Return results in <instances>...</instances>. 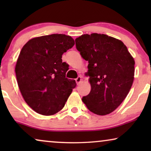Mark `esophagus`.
I'll list each match as a JSON object with an SVG mask.
<instances>
[{"label": "esophagus", "instance_id": "1", "mask_svg": "<svg viewBox=\"0 0 151 151\" xmlns=\"http://www.w3.org/2000/svg\"><path fill=\"white\" fill-rule=\"evenodd\" d=\"M81 79H82L81 76H78V78H76V82H77V84H78V83H80V81H81Z\"/></svg>", "mask_w": 151, "mask_h": 151}]
</instances>
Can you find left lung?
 Listing matches in <instances>:
<instances>
[{
	"label": "left lung",
	"mask_w": 151,
	"mask_h": 151,
	"mask_svg": "<svg viewBox=\"0 0 151 151\" xmlns=\"http://www.w3.org/2000/svg\"><path fill=\"white\" fill-rule=\"evenodd\" d=\"M80 55L88 61L91 89L82 102L95 114L115 111L131 89L135 61L121 40L105 34H84L76 39Z\"/></svg>",
	"instance_id": "left-lung-1"
}]
</instances>
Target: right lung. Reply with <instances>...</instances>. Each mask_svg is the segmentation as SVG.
<instances>
[{
	"label": "right lung",
	"instance_id": "1",
	"mask_svg": "<svg viewBox=\"0 0 151 151\" xmlns=\"http://www.w3.org/2000/svg\"><path fill=\"white\" fill-rule=\"evenodd\" d=\"M74 44L71 36L51 34L31 39L22 48L15 68L18 87L27 104L39 114L60 111L76 87L75 80L66 78L69 68L62 60Z\"/></svg>",
	"mask_w": 151,
	"mask_h": 151
}]
</instances>
